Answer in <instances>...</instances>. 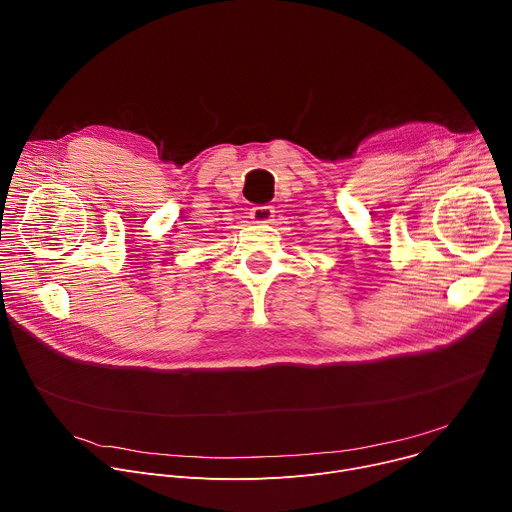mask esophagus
Masks as SVG:
<instances>
[{
  "mask_svg": "<svg viewBox=\"0 0 512 512\" xmlns=\"http://www.w3.org/2000/svg\"><path fill=\"white\" fill-rule=\"evenodd\" d=\"M272 217H274V207H270V205H258V207L250 209L252 223L268 225V223H272Z\"/></svg>",
  "mask_w": 512,
  "mask_h": 512,
  "instance_id": "obj_1",
  "label": "esophagus"
}]
</instances>
